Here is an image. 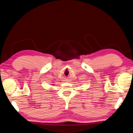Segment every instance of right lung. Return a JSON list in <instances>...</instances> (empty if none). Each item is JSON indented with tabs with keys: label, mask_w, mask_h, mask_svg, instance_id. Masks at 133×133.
Segmentation results:
<instances>
[{
	"label": "right lung",
	"mask_w": 133,
	"mask_h": 133,
	"mask_svg": "<svg viewBox=\"0 0 133 133\" xmlns=\"http://www.w3.org/2000/svg\"><path fill=\"white\" fill-rule=\"evenodd\" d=\"M52 85H53V84H52Z\"/></svg>",
	"instance_id": "1"
}]
</instances>
